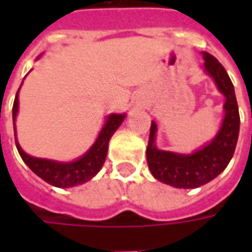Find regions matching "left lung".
Here are the masks:
<instances>
[{
    "instance_id": "left-lung-1",
    "label": "left lung",
    "mask_w": 252,
    "mask_h": 252,
    "mask_svg": "<svg viewBox=\"0 0 252 252\" xmlns=\"http://www.w3.org/2000/svg\"><path fill=\"white\" fill-rule=\"evenodd\" d=\"M205 73L213 78L218 90L224 95V118L216 136L192 154H179L157 149V123L151 121L150 137L147 146V164L153 177L174 188H198L218 177L228 165L240 131V115L234 87L224 67L216 57L203 52Z\"/></svg>"
}]
</instances>
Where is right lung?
<instances>
[{
  "label": "right lung",
  "mask_w": 252,
  "mask_h": 252,
  "mask_svg": "<svg viewBox=\"0 0 252 252\" xmlns=\"http://www.w3.org/2000/svg\"><path fill=\"white\" fill-rule=\"evenodd\" d=\"M19 90H21V87H19ZM19 90L16 92L14 108H12L15 134H16L15 121H16V115H18V109H19V98H18ZM125 118H126V113H111L106 118L105 125L102 126L96 140L90 147V150L84 156L78 157L77 160L70 161V162L32 157L22 150L18 140L15 139L16 149H18V153L22 157L25 164L47 184L57 187V188H73L75 185H81L84 182L90 181L99 172V169L102 168L103 162L106 160L108 146H109L112 134L118 130V127L121 126L122 122L125 121Z\"/></svg>",
  "instance_id": "obj_1"
}]
</instances>
